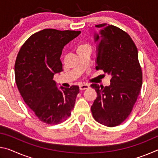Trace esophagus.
I'll list each match as a JSON object with an SVG mask.
<instances>
[{"mask_svg": "<svg viewBox=\"0 0 158 158\" xmlns=\"http://www.w3.org/2000/svg\"><path fill=\"white\" fill-rule=\"evenodd\" d=\"M89 88V85L87 84H82L81 85H79L80 90H84L85 89H88Z\"/></svg>", "mask_w": 158, "mask_h": 158, "instance_id": "obj_1", "label": "esophagus"}]
</instances>
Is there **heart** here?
Returning <instances> with one entry per match:
<instances>
[{"label": "heart", "mask_w": 158, "mask_h": 158, "mask_svg": "<svg viewBox=\"0 0 158 158\" xmlns=\"http://www.w3.org/2000/svg\"><path fill=\"white\" fill-rule=\"evenodd\" d=\"M86 47H90V46H89V44H85V43H84V44H81L79 45L78 47H77V50H78V49H82V48Z\"/></svg>", "instance_id": "1"}]
</instances>
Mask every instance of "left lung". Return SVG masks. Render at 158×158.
Returning a JSON list of instances; mask_svg holds the SVG:
<instances>
[{
    "label": "left lung",
    "mask_w": 158,
    "mask_h": 158,
    "mask_svg": "<svg viewBox=\"0 0 158 158\" xmlns=\"http://www.w3.org/2000/svg\"><path fill=\"white\" fill-rule=\"evenodd\" d=\"M100 31L95 68L111 76L110 85L93 84L98 97L91 106L93 116L107 127L119 125L132 111L142 85V71L135 42L126 32L113 25L95 26Z\"/></svg>",
    "instance_id": "8db88e82"
}]
</instances>
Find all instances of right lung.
<instances>
[{"label":"right lung","mask_w":158,"mask_h":158,"mask_svg":"<svg viewBox=\"0 0 158 158\" xmlns=\"http://www.w3.org/2000/svg\"><path fill=\"white\" fill-rule=\"evenodd\" d=\"M80 33L44 29L32 35L17 54L15 74L19 91L35 116L47 124L65 121L74 108L79 86H60V90L53 78L63 71L60 58L64 46Z\"/></svg>","instance_id":"add662e5"}]
</instances>
